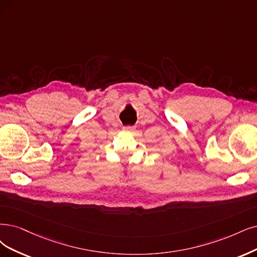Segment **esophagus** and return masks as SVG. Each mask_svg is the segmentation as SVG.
<instances>
[{"label": "esophagus", "instance_id": "obj_1", "mask_svg": "<svg viewBox=\"0 0 257 257\" xmlns=\"http://www.w3.org/2000/svg\"><path fill=\"white\" fill-rule=\"evenodd\" d=\"M122 130L126 131V132H134L136 130V128L132 127V126H126V127L122 128Z\"/></svg>", "mask_w": 257, "mask_h": 257}]
</instances>
